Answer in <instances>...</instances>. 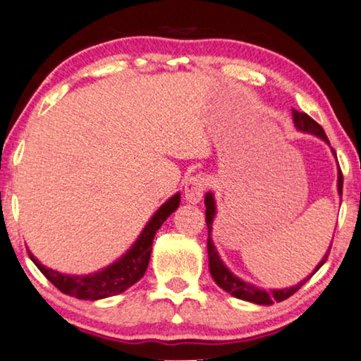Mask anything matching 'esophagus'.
Wrapping results in <instances>:
<instances>
[{"label":"esophagus","instance_id":"34e87169","mask_svg":"<svg viewBox=\"0 0 361 361\" xmlns=\"http://www.w3.org/2000/svg\"><path fill=\"white\" fill-rule=\"evenodd\" d=\"M204 187H207V180L202 174L188 177L185 180V202L197 204L203 197Z\"/></svg>","mask_w":361,"mask_h":361}]
</instances>
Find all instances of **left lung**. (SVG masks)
<instances>
[{"instance_id":"obj_1","label":"left lung","mask_w":361,"mask_h":361,"mask_svg":"<svg viewBox=\"0 0 361 361\" xmlns=\"http://www.w3.org/2000/svg\"><path fill=\"white\" fill-rule=\"evenodd\" d=\"M292 116H293V124L300 132H307V134H312L319 137L321 140H324L326 143H329L328 137H326L323 127H321L316 121H313L307 113H298L297 109H292ZM334 153V149H332ZM336 154V153H334ZM337 159V157H336ZM342 185H343V177H342V171L339 168V173H337V192L342 197ZM204 207H207V226H208V259H209V273H212L213 279L216 284H218L221 289L226 290L227 293H231L232 297L240 298V300L245 302H252L257 305H273L274 302H282L286 298H289L293 295L300 287L307 282L310 277H312L316 271H318L321 266L326 263L328 259V255L331 252V245L328 248V252L323 257V259L316 266L314 271L308 277H305L302 282H298L297 286L289 287V289H271V290H264L259 289V287L250 284V282L242 281L240 277H237L232 271L227 268V266L223 263V259L219 258V253L216 252V247L213 245V238H212V229H213V221L216 216V202L212 192H208L204 195Z\"/></svg>"}]
</instances>
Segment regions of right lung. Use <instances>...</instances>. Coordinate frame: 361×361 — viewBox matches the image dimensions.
I'll list each match as a JSON object with an SVG mask.
<instances>
[{"mask_svg": "<svg viewBox=\"0 0 361 361\" xmlns=\"http://www.w3.org/2000/svg\"><path fill=\"white\" fill-rule=\"evenodd\" d=\"M180 203V193L171 197L168 202L163 203L157 213L152 216L148 224L143 227L140 235L129 250H127L118 262L106 266V268L97 271V273L75 276V274H63L59 271L43 266L33 257L30 250L29 257L43 276L51 282L66 295L80 298V300H102V298L118 295V293L129 289L137 281H140L149 263V255H152L153 238L157 231L161 227L166 219L173 214Z\"/></svg>", "mask_w": 361, "mask_h": 361, "instance_id": "add662e5", "label": "right lung"}]
</instances>
